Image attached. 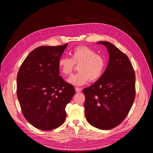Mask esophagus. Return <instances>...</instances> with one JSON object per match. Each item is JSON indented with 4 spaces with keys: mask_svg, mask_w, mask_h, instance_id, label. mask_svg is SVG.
I'll return each mask as SVG.
<instances>
[{
    "mask_svg": "<svg viewBox=\"0 0 153 153\" xmlns=\"http://www.w3.org/2000/svg\"><path fill=\"white\" fill-rule=\"evenodd\" d=\"M75 90H76V91L77 93H79V92H80V91H82V88H78V87H76V88H75Z\"/></svg>",
    "mask_w": 153,
    "mask_h": 153,
    "instance_id": "obj_1",
    "label": "esophagus"
}]
</instances>
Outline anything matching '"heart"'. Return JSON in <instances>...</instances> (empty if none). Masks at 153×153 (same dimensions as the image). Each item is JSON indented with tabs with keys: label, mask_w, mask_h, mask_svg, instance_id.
Listing matches in <instances>:
<instances>
[{
	"label": "heart",
	"mask_w": 153,
	"mask_h": 153,
	"mask_svg": "<svg viewBox=\"0 0 153 153\" xmlns=\"http://www.w3.org/2000/svg\"><path fill=\"white\" fill-rule=\"evenodd\" d=\"M70 55L71 58L61 57L58 60V68L60 73L64 76L70 75L74 70V65H79V73L68 79L69 83L80 86L89 80L90 82H95L101 77L106 64L103 56L86 46L74 48Z\"/></svg>",
	"instance_id": "1"
}]
</instances>
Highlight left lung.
I'll use <instances>...</instances> for the list:
<instances>
[{"label":"left lung","instance_id":"8db88e82","mask_svg":"<svg viewBox=\"0 0 153 153\" xmlns=\"http://www.w3.org/2000/svg\"><path fill=\"white\" fill-rule=\"evenodd\" d=\"M108 66L101 77L83 92L85 114L92 126L100 129H112L125 119L135 99V73L127 56L108 42Z\"/></svg>","mask_w":153,"mask_h":153}]
</instances>
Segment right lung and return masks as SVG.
<instances>
[{"label":"right lung","instance_id":"obj_1","mask_svg":"<svg viewBox=\"0 0 153 153\" xmlns=\"http://www.w3.org/2000/svg\"><path fill=\"white\" fill-rule=\"evenodd\" d=\"M67 45L36 48L17 74V96L22 111L27 120L40 130H51L64 122L65 107L75 94L74 86L59 76L58 60Z\"/></svg>","mask_w":153,"mask_h":153}]
</instances>
